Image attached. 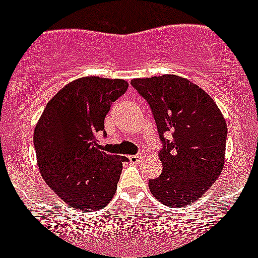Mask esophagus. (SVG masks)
Returning <instances> with one entry per match:
<instances>
[{
	"label": "esophagus",
	"instance_id": "34e87169",
	"mask_svg": "<svg viewBox=\"0 0 258 258\" xmlns=\"http://www.w3.org/2000/svg\"><path fill=\"white\" fill-rule=\"evenodd\" d=\"M141 159H143L142 155H131V156H129V160H131L132 163H136V164L140 163Z\"/></svg>",
	"mask_w": 258,
	"mask_h": 258
}]
</instances>
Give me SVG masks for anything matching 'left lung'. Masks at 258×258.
Instances as JSON below:
<instances>
[{
  "mask_svg": "<svg viewBox=\"0 0 258 258\" xmlns=\"http://www.w3.org/2000/svg\"><path fill=\"white\" fill-rule=\"evenodd\" d=\"M149 102L164 146L163 172L149 181L151 194L168 207L197 202L216 182L225 164L227 125L211 95L177 75L134 79ZM171 136L165 140L163 134Z\"/></svg>",
  "mask_w": 258,
  "mask_h": 258,
  "instance_id": "8db88e82",
  "label": "left lung"
}]
</instances>
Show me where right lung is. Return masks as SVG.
<instances>
[{
  "instance_id": "right-lung-1",
  "label": "right lung",
  "mask_w": 258,
  "mask_h": 258,
  "mask_svg": "<svg viewBox=\"0 0 258 258\" xmlns=\"http://www.w3.org/2000/svg\"><path fill=\"white\" fill-rule=\"evenodd\" d=\"M127 83L86 76L74 80L49 101L33 133L44 181L68 206L95 212L111 202L127 157L98 145L104 117Z\"/></svg>"
}]
</instances>
